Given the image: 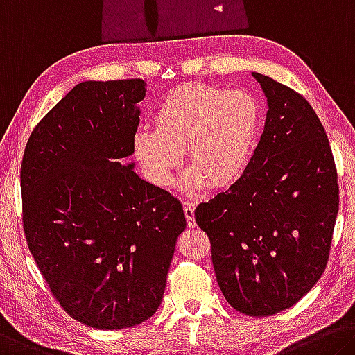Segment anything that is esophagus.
Here are the masks:
<instances>
[{
  "label": "esophagus",
  "instance_id": "esophagus-1",
  "mask_svg": "<svg viewBox=\"0 0 355 355\" xmlns=\"http://www.w3.org/2000/svg\"><path fill=\"white\" fill-rule=\"evenodd\" d=\"M184 216H187V223L189 227L196 226V219H194V207L184 202Z\"/></svg>",
  "mask_w": 355,
  "mask_h": 355
}]
</instances>
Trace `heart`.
Instances as JSON below:
<instances>
[{
    "mask_svg": "<svg viewBox=\"0 0 355 355\" xmlns=\"http://www.w3.org/2000/svg\"><path fill=\"white\" fill-rule=\"evenodd\" d=\"M155 131L140 129L132 153L157 188L172 183L183 161L191 166L180 182L187 194L207 187L224 188L243 175L254 148L261 107L243 89L188 83L168 92L153 112Z\"/></svg>",
    "mask_w": 355,
    "mask_h": 355,
    "instance_id": "b5f03b06",
    "label": "heart"
}]
</instances>
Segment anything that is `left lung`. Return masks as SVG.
I'll list each match as a JSON object with an SVG mask.
<instances>
[{
    "mask_svg": "<svg viewBox=\"0 0 355 355\" xmlns=\"http://www.w3.org/2000/svg\"><path fill=\"white\" fill-rule=\"evenodd\" d=\"M267 98L263 132L237 182L196 208L223 295L237 311L291 308L327 266L338 183L327 134L308 101L251 72Z\"/></svg>",
    "mask_w": 355,
    "mask_h": 355,
    "instance_id": "obj_1",
    "label": "left lung"
}]
</instances>
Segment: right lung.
Returning a JSON list of instances; mask_svg holds the SVG:
<instances>
[{
  "label": "right lung",
  "mask_w": 355,
  "mask_h": 355,
  "mask_svg": "<svg viewBox=\"0 0 355 355\" xmlns=\"http://www.w3.org/2000/svg\"><path fill=\"white\" fill-rule=\"evenodd\" d=\"M147 83L82 82L39 121L21 161L26 243L56 300L99 330L159 306L183 207L134 172Z\"/></svg>",
  "instance_id": "right-lung-1"
}]
</instances>
